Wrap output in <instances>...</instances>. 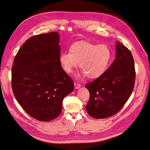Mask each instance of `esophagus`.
Masks as SVG:
<instances>
[{"mask_svg": "<svg viewBox=\"0 0 150 150\" xmlns=\"http://www.w3.org/2000/svg\"><path fill=\"white\" fill-rule=\"evenodd\" d=\"M74 86H75V88L76 89H79V88H81V85L80 84L77 83H74Z\"/></svg>", "mask_w": 150, "mask_h": 150, "instance_id": "1", "label": "esophagus"}]
</instances>
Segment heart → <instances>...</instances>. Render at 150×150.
Masks as SVG:
<instances>
[{"mask_svg":"<svg viewBox=\"0 0 150 150\" xmlns=\"http://www.w3.org/2000/svg\"><path fill=\"white\" fill-rule=\"evenodd\" d=\"M111 56V51L106 45L79 41L71 46L69 52H62L59 61L67 73L72 72L79 62L83 71L78 75V78L87 75L90 79H96L106 72Z\"/></svg>","mask_w":150,"mask_h":150,"instance_id":"b5f03b06","label":"heart"}]
</instances>
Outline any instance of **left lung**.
<instances>
[{
    "mask_svg": "<svg viewBox=\"0 0 150 150\" xmlns=\"http://www.w3.org/2000/svg\"><path fill=\"white\" fill-rule=\"evenodd\" d=\"M116 44L113 63L103 75L85 85L90 93L86 109L95 119H105L116 114L134 88L136 72L132 54L119 42Z\"/></svg>",
    "mask_w": 150,
    "mask_h": 150,
    "instance_id": "left-lung-1",
    "label": "left lung"
}]
</instances>
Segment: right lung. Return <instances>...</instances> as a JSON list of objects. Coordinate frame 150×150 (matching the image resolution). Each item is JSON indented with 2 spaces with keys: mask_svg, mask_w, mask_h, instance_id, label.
<instances>
[{
  "mask_svg": "<svg viewBox=\"0 0 150 150\" xmlns=\"http://www.w3.org/2000/svg\"><path fill=\"white\" fill-rule=\"evenodd\" d=\"M59 34L33 36L16 54L11 72L14 95L33 118L49 122L61 113L62 101L74 89L72 79L61 67Z\"/></svg>",
  "mask_w": 150,
  "mask_h": 150,
  "instance_id": "1",
  "label": "right lung"
}]
</instances>
